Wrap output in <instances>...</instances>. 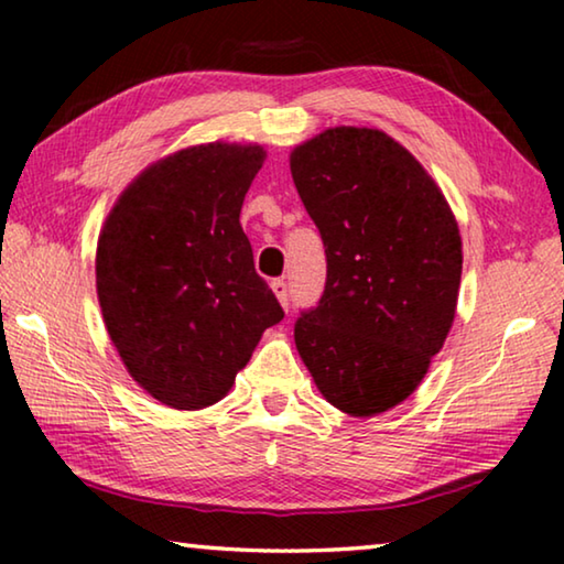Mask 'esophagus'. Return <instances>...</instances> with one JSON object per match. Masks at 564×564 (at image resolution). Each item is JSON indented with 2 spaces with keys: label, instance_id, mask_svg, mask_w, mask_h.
<instances>
[{
  "label": "esophagus",
  "instance_id": "esophagus-1",
  "mask_svg": "<svg viewBox=\"0 0 564 564\" xmlns=\"http://www.w3.org/2000/svg\"><path fill=\"white\" fill-rule=\"evenodd\" d=\"M271 289H273V293H275V299L281 301L283 308L289 311V305H291V303H289V301H291V299H289V283H285L283 279H273V281H271Z\"/></svg>",
  "mask_w": 564,
  "mask_h": 564
}]
</instances>
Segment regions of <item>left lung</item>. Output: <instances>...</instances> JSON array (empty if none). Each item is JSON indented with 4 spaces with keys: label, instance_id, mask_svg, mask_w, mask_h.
Instances as JSON below:
<instances>
[{
    "label": "left lung",
    "instance_id": "1",
    "mask_svg": "<svg viewBox=\"0 0 564 564\" xmlns=\"http://www.w3.org/2000/svg\"><path fill=\"white\" fill-rule=\"evenodd\" d=\"M326 248V289L295 348L343 413H386L413 393L453 326L463 243L441 188L378 129L338 127L291 154Z\"/></svg>",
    "mask_w": 564,
    "mask_h": 564
}]
</instances>
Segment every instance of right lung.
<instances>
[{
	"mask_svg": "<svg viewBox=\"0 0 564 564\" xmlns=\"http://www.w3.org/2000/svg\"><path fill=\"white\" fill-rule=\"evenodd\" d=\"M263 159L261 147L176 151L123 191L101 228L104 323L131 378L169 408L221 400L283 321L238 221Z\"/></svg>",
	"mask_w": 564,
	"mask_h": 564,
	"instance_id": "add662e5",
	"label": "right lung"
}]
</instances>
